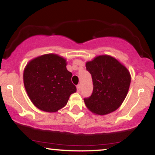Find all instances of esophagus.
Segmentation results:
<instances>
[{"label": "esophagus", "mask_w": 155, "mask_h": 155, "mask_svg": "<svg viewBox=\"0 0 155 155\" xmlns=\"http://www.w3.org/2000/svg\"><path fill=\"white\" fill-rule=\"evenodd\" d=\"M81 84H78L77 86H76V88H77V91H80L81 90Z\"/></svg>", "instance_id": "34e87169"}]
</instances>
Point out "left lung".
<instances>
[{"label": "left lung", "mask_w": 155, "mask_h": 155, "mask_svg": "<svg viewBox=\"0 0 155 155\" xmlns=\"http://www.w3.org/2000/svg\"><path fill=\"white\" fill-rule=\"evenodd\" d=\"M92 75L93 92L84 104L96 115H106L120 107L128 92L130 71L122 63L108 54L96 56L86 63Z\"/></svg>", "instance_id": "8db88e82"}]
</instances>
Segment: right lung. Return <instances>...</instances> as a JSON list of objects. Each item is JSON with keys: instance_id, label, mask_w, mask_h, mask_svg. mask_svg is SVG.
<instances>
[{"instance_id": "right-lung-1", "label": "right lung", "mask_w": 155, "mask_h": 155, "mask_svg": "<svg viewBox=\"0 0 155 155\" xmlns=\"http://www.w3.org/2000/svg\"><path fill=\"white\" fill-rule=\"evenodd\" d=\"M66 59L57 54H46L28 62L23 72V82L30 100L36 108L56 112L67 104L76 92L67 70Z\"/></svg>"}]
</instances>
